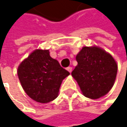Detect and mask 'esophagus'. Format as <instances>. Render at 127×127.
I'll return each instance as SVG.
<instances>
[{
  "label": "esophagus",
  "instance_id": "obj_1",
  "mask_svg": "<svg viewBox=\"0 0 127 127\" xmlns=\"http://www.w3.org/2000/svg\"><path fill=\"white\" fill-rule=\"evenodd\" d=\"M67 70L70 73H71L72 70H73V68H72L71 67H67Z\"/></svg>",
  "mask_w": 127,
  "mask_h": 127
}]
</instances>
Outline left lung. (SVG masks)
<instances>
[{
  "label": "left lung",
  "instance_id": "8db88e82",
  "mask_svg": "<svg viewBox=\"0 0 127 127\" xmlns=\"http://www.w3.org/2000/svg\"><path fill=\"white\" fill-rule=\"evenodd\" d=\"M77 66L72 76L85 96L97 99L106 95L114 85L118 65L113 57L98 47H83L76 55Z\"/></svg>",
  "mask_w": 127,
  "mask_h": 127
}]
</instances>
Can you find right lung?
Returning a JSON list of instances; mask_svg holds the SVG:
<instances>
[{
    "label": "right lung",
    "mask_w": 127,
    "mask_h": 127,
    "mask_svg": "<svg viewBox=\"0 0 127 127\" xmlns=\"http://www.w3.org/2000/svg\"><path fill=\"white\" fill-rule=\"evenodd\" d=\"M70 73L51 57L48 50H36L19 65L17 75L26 94L39 103L54 100Z\"/></svg>",
    "instance_id": "1"
}]
</instances>
